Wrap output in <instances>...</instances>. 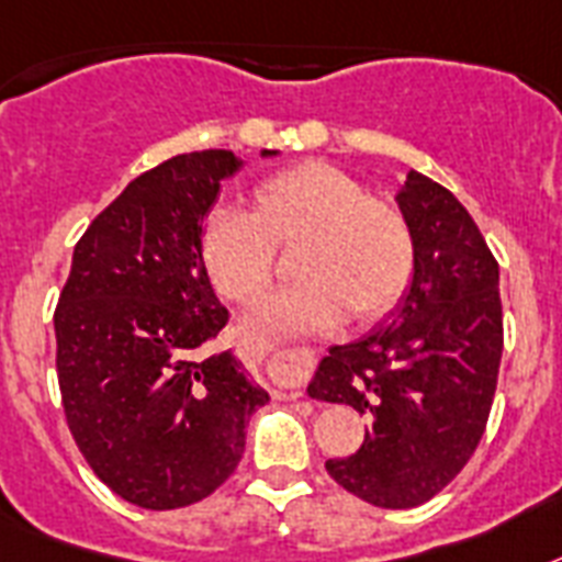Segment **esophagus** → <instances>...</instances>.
Listing matches in <instances>:
<instances>
[{
  "instance_id": "obj_1",
  "label": "esophagus",
  "mask_w": 562,
  "mask_h": 562,
  "mask_svg": "<svg viewBox=\"0 0 562 562\" xmlns=\"http://www.w3.org/2000/svg\"><path fill=\"white\" fill-rule=\"evenodd\" d=\"M310 370H313V359H310L307 350H292V353L278 356V361L272 364V382H276L278 396L299 398Z\"/></svg>"
}]
</instances>
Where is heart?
I'll use <instances>...</instances> for the list:
<instances>
[{"instance_id": "b5f03b06", "label": "heart", "mask_w": 562, "mask_h": 562, "mask_svg": "<svg viewBox=\"0 0 562 562\" xmlns=\"http://www.w3.org/2000/svg\"><path fill=\"white\" fill-rule=\"evenodd\" d=\"M276 247H299V284L249 310L244 330L255 338L330 330L347 313L373 322L405 295L416 261L407 217L324 164L263 178L252 189V215L215 209L203 221V267L229 301H252L270 286Z\"/></svg>"}]
</instances>
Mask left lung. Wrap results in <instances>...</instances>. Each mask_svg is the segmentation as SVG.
<instances>
[{"label": "left lung", "instance_id": "left-lung-1", "mask_svg": "<svg viewBox=\"0 0 562 562\" xmlns=\"http://www.w3.org/2000/svg\"><path fill=\"white\" fill-rule=\"evenodd\" d=\"M414 232V276L382 324L330 347L307 384L318 402L370 416L364 442L327 474L379 508L428 503L482 439L503 356L499 267L474 217L437 180L396 192Z\"/></svg>", "mask_w": 562, "mask_h": 562}]
</instances>
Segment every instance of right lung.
<instances>
[{
	"label": "right lung",
	"instance_id": "add662e5",
	"mask_svg": "<svg viewBox=\"0 0 562 562\" xmlns=\"http://www.w3.org/2000/svg\"><path fill=\"white\" fill-rule=\"evenodd\" d=\"M244 166L206 148L134 178L74 247L54 315L74 442L117 497L148 512L224 485L249 416L270 402L232 350L206 356L229 313L203 267V217Z\"/></svg>",
	"mask_w": 562,
	"mask_h": 562
}]
</instances>
